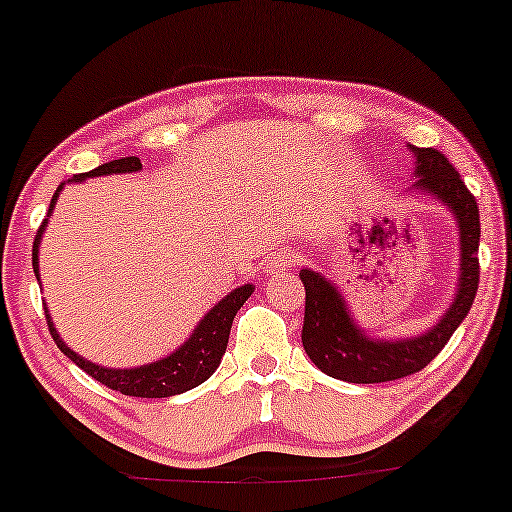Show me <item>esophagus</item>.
<instances>
[{
    "instance_id": "esophagus-1",
    "label": "esophagus",
    "mask_w": 512,
    "mask_h": 512,
    "mask_svg": "<svg viewBox=\"0 0 512 512\" xmlns=\"http://www.w3.org/2000/svg\"><path fill=\"white\" fill-rule=\"evenodd\" d=\"M293 262H295V257H293L291 250H279V252H276V255L272 257V260L264 264V274H267V276H276V274L286 272V269L291 267Z\"/></svg>"
}]
</instances>
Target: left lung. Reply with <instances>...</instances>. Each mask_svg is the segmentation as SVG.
<instances>
[{"label": "left lung", "mask_w": 512, "mask_h": 512, "mask_svg": "<svg viewBox=\"0 0 512 512\" xmlns=\"http://www.w3.org/2000/svg\"><path fill=\"white\" fill-rule=\"evenodd\" d=\"M417 157V186L451 207L460 229V288L455 303L427 334L408 341H374L350 319L341 293L322 276L303 269L305 324L303 346L310 360L334 379L350 384H381L420 372L441 353L467 317L479 286V207L453 164L434 147H410Z\"/></svg>", "instance_id": "obj_1"}]
</instances>
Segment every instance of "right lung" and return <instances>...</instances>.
I'll return each instance as SVG.
<instances>
[{
	"label": "right lung",
	"instance_id": "1",
	"mask_svg": "<svg viewBox=\"0 0 512 512\" xmlns=\"http://www.w3.org/2000/svg\"><path fill=\"white\" fill-rule=\"evenodd\" d=\"M143 169L138 157H121L114 159V162H107L97 169L85 171V174L73 176L71 181H83V178L90 176H107V174H131V171ZM61 186L54 193L52 202H49V212L52 214L54 202H57ZM47 219L42 221L38 236L33 240V269L38 274V245H40V236L42 229H45ZM40 276V274H38ZM252 286L245 283V286L236 288V291L226 295L219 305H214V310L207 312V317L202 319L200 326L195 329V334L183 343L176 353H171L164 360L152 362V365H143V367H135V369H107L95 365V362L83 360V357L73 353V350L61 341L57 329H54L52 319L45 312L47 317V326H49V334H52L54 343L57 348L64 353L69 360L76 362V365L88 372L92 379H97L100 384L107 386L112 391H121L123 396H135V398H169L176 396V393L190 391L195 386H200L202 381H207L212 377L214 369L219 367L221 355H224L226 343H229V334H231V324L236 312L243 307L245 300L250 298Z\"/></svg>",
	"mask_w": 512,
	"mask_h": 512
}]
</instances>
